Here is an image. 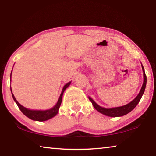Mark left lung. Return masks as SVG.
Segmentation results:
<instances>
[{
    "label": "left lung",
    "mask_w": 156,
    "mask_h": 156,
    "mask_svg": "<svg viewBox=\"0 0 156 156\" xmlns=\"http://www.w3.org/2000/svg\"><path fill=\"white\" fill-rule=\"evenodd\" d=\"M142 68L143 71V75H144V82H143L142 87L141 88V90L140 93L138 94V95L136 96L135 99H133L131 102L128 103V104L120 106V107H116V108H105L101 107V106L98 105L97 103H96L94 101L91 97H89V99L92 103L94 108L95 109L98 111V112L102 113L103 115L108 116V117H122L126 114L129 113L130 112L134 109L136 107V105L138 104V103L140 102V101L142 98L143 94L144 92L145 88H146V85H147V76H146L144 69L142 65Z\"/></svg>",
    "instance_id": "left-lung-1"
}]
</instances>
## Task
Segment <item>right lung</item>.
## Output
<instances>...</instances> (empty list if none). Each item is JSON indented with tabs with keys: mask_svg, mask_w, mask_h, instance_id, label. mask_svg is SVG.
Masks as SVG:
<instances>
[{
	"mask_svg": "<svg viewBox=\"0 0 156 156\" xmlns=\"http://www.w3.org/2000/svg\"><path fill=\"white\" fill-rule=\"evenodd\" d=\"M12 72H11V75L12 76ZM71 82H69L68 83H66V85L64 86V87L62 90V93L59 97V99L57 102L56 105L54 106L53 108H51L49 110H30L28 109V108L23 107V105H21L20 103H19L18 101H16V99L14 97V96L13 94V93L12 92V89L11 90V92H12V97H13L14 101H15L16 105H18V107L22 112L23 113V115L26 116L27 117H28L29 119H30L34 121H38V122H44V121H46L50 119L53 118V117L57 115L59 111V108H60V106L61 105L62 103V95L65 90L67 88L69 85H70Z\"/></svg>",
	"mask_w": 156,
	"mask_h": 156,
	"instance_id": "1",
	"label": "right lung"
}]
</instances>
